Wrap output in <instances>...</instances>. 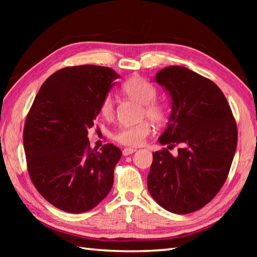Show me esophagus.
Masks as SVG:
<instances>
[{
  "instance_id": "1",
  "label": "esophagus",
  "mask_w": 257,
  "mask_h": 257,
  "mask_svg": "<svg viewBox=\"0 0 257 257\" xmlns=\"http://www.w3.org/2000/svg\"><path fill=\"white\" fill-rule=\"evenodd\" d=\"M135 152H136V150H135V149H124V150L122 151V154H123L124 156H128V155H130V154L135 153Z\"/></svg>"
}]
</instances>
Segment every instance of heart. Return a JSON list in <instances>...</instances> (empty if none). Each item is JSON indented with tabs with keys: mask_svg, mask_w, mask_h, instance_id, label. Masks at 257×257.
Returning <instances> with one entry per match:
<instances>
[{
	"mask_svg": "<svg viewBox=\"0 0 257 257\" xmlns=\"http://www.w3.org/2000/svg\"><path fill=\"white\" fill-rule=\"evenodd\" d=\"M122 90L127 96L142 104V116H146L154 123H161L164 120L165 110L161 104L154 102L158 96V90L150 81L144 78H132L122 85ZM114 111L113 97L110 94H106L99 104V112L104 118H111ZM151 132V124L147 121H142L136 124L121 127L114 134V139L123 146L137 147L143 145Z\"/></svg>",
	"mask_w": 257,
	"mask_h": 257,
	"instance_id": "obj_1",
	"label": "heart"
}]
</instances>
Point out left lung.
Instances as JSON below:
<instances>
[{
    "label": "left lung",
    "instance_id": "obj_1",
    "mask_svg": "<svg viewBox=\"0 0 257 257\" xmlns=\"http://www.w3.org/2000/svg\"><path fill=\"white\" fill-rule=\"evenodd\" d=\"M171 97V114L153 153L147 187L156 203L176 214L205 206L227 180L236 152L237 124L227 98L212 80L185 67H167L154 79Z\"/></svg>",
    "mask_w": 257,
    "mask_h": 257
}]
</instances>
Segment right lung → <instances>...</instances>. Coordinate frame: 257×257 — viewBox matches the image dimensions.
Masks as SVG:
<instances>
[{"label":"right lung","mask_w":257,"mask_h":257,"mask_svg":"<svg viewBox=\"0 0 257 257\" xmlns=\"http://www.w3.org/2000/svg\"><path fill=\"white\" fill-rule=\"evenodd\" d=\"M118 78L107 67H67L47 78L34 99L24 129L28 173L38 193L60 210H92L112 188L122 153L113 144L90 149L87 135Z\"/></svg>","instance_id":"right-lung-1"}]
</instances>
